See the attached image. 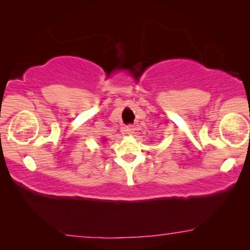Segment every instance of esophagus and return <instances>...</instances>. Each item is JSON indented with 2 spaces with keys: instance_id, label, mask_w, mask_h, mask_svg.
<instances>
[{
  "instance_id": "1",
  "label": "esophagus",
  "mask_w": 250,
  "mask_h": 250,
  "mask_svg": "<svg viewBox=\"0 0 250 250\" xmlns=\"http://www.w3.org/2000/svg\"><path fill=\"white\" fill-rule=\"evenodd\" d=\"M134 126H127V127H126V131H127L128 134H133V133H134Z\"/></svg>"
}]
</instances>
